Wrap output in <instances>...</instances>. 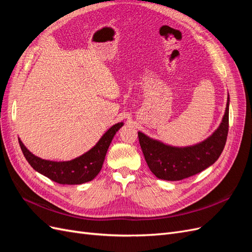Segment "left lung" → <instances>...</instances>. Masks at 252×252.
<instances>
[{
	"instance_id": "left-lung-1",
	"label": "left lung",
	"mask_w": 252,
	"mask_h": 252,
	"mask_svg": "<svg viewBox=\"0 0 252 252\" xmlns=\"http://www.w3.org/2000/svg\"><path fill=\"white\" fill-rule=\"evenodd\" d=\"M229 127V95L222 123L207 140L190 147H171L139 132L145 159L157 178L180 181L203 171L215 163L225 147Z\"/></svg>"
}]
</instances>
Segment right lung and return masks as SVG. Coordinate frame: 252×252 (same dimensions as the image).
I'll return each instance as SVG.
<instances>
[{"instance_id": "add662e5", "label": "right lung", "mask_w": 252, "mask_h": 252, "mask_svg": "<svg viewBox=\"0 0 252 252\" xmlns=\"http://www.w3.org/2000/svg\"><path fill=\"white\" fill-rule=\"evenodd\" d=\"M122 126L123 123L113 125L94 148H91L83 156L67 162H53L37 158L32 155L20 140L19 143L23 155L34 170L59 184L78 185L94 180L100 172L109 145L114 134Z\"/></svg>"}]
</instances>
